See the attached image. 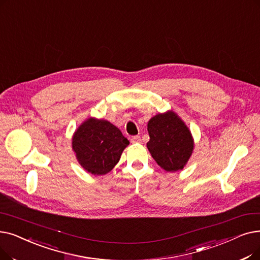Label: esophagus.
I'll return each instance as SVG.
<instances>
[{"label": "esophagus", "mask_w": 260, "mask_h": 260, "mask_svg": "<svg viewBox=\"0 0 260 260\" xmlns=\"http://www.w3.org/2000/svg\"><path fill=\"white\" fill-rule=\"evenodd\" d=\"M132 143H140L141 142V138L139 136H133L131 139Z\"/></svg>", "instance_id": "esophagus-1"}]
</instances>
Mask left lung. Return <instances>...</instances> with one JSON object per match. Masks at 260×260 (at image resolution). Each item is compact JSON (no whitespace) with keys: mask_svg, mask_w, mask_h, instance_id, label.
Masks as SVG:
<instances>
[{"mask_svg":"<svg viewBox=\"0 0 260 260\" xmlns=\"http://www.w3.org/2000/svg\"><path fill=\"white\" fill-rule=\"evenodd\" d=\"M150 141L146 146L167 172L179 171L193 152V138L185 122L173 110L158 114L148 123Z\"/></svg>","mask_w":260,"mask_h":260,"instance_id":"left-lung-1","label":"left lung"}]
</instances>
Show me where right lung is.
I'll return each mask as SVG.
<instances>
[{
	"label": "right lung",
	"mask_w": 260,
	"mask_h": 260,
	"mask_svg": "<svg viewBox=\"0 0 260 260\" xmlns=\"http://www.w3.org/2000/svg\"><path fill=\"white\" fill-rule=\"evenodd\" d=\"M129 141L107 120L89 118L75 131L72 149L76 159L93 175H104L120 160Z\"/></svg>",
	"instance_id": "obj_1"
}]
</instances>
